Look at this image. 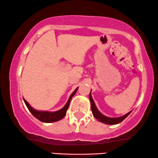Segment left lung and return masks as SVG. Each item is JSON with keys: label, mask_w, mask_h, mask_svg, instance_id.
<instances>
[{"label": "left lung", "mask_w": 158, "mask_h": 158, "mask_svg": "<svg viewBox=\"0 0 158 158\" xmlns=\"http://www.w3.org/2000/svg\"><path fill=\"white\" fill-rule=\"evenodd\" d=\"M89 100H90V103H91V110H92V112H93V116L95 117V118L97 119L98 120L101 122V123L107 124V125H116V124L121 123V122L123 121L124 119L126 118L127 116H128L131 112V111H130V112L127 113L126 114L120 117H115V118H111V117H106V116L102 114L100 112L98 109H97L93 98H92L91 92L90 93H89Z\"/></svg>", "instance_id": "left-lung-1"}]
</instances>
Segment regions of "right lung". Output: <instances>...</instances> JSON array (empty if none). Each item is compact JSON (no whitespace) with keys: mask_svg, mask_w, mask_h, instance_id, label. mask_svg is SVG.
<instances>
[{"mask_svg":"<svg viewBox=\"0 0 158 158\" xmlns=\"http://www.w3.org/2000/svg\"><path fill=\"white\" fill-rule=\"evenodd\" d=\"M78 89V87L75 89L74 91L73 92L72 94L70 95L69 101L66 103V104L64 106V107L62 108L61 109H60L58 111H53V112H50V111H38L35 110V109H33V107L31 106V105L29 104L27 101H25V99L24 100V102H25L26 106L27 107L28 110L31 111L32 114H33L35 118H37L39 120L43 122V123H54V122H57L60 120L65 117V115L66 114V111L69 109V104H70V101H71V98L73 95H75V93H77Z\"/></svg>","mask_w":158,"mask_h":158,"instance_id":"1","label":"right lung"}]
</instances>
